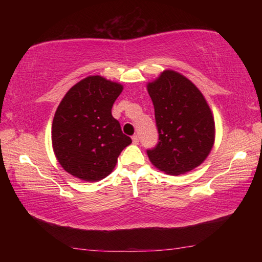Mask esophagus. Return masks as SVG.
<instances>
[{"instance_id":"esophagus-1","label":"esophagus","mask_w":262,"mask_h":262,"mask_svg":"<svg viewBox=\"0 0 262 262\" xmlns=\"http://www.w3.org/2000/svg\"><path fill=\"white\" fill-rule=\"evenodd\" d=\"M132 140H133V143H134V144H137V143H139V141H140L139 136H137V135H134V136H133V137H132Z\"/></svg>"}]
</instances>
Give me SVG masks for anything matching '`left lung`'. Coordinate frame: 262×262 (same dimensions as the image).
I'll use <instances>...</instances> for the list:
<instances>
[{"mask_svg":"<svg viewBox=\"0 0 262 262\" xmlns=\"http://www.w3.org/2000/svg\"><path fill=\"white\" fill-rule=\"evenodd\" d=\"M148 92L159 142L147 150L150 162L167 174H184L207 158L215 141V121L201 91L174 70H164Z\"/></svg>","mask_w":262,"mask_h":262,"instance_id":"1","label":"left lung"}]
</instances>
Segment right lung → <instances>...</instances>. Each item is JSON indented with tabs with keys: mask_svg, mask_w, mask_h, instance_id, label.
Segmentation results:
<instances>
[{
	"mask_svg": "<svg viewBox=\"0 0 262 262\" xmlns=\"http://www.w3.org/2000/svg\"><path fill=\"white\" fill-rule=\"evenodd\" d=\"M122 89L98 75L89 76L61 100L52 123V144L68 173L84 181L104 179L132 143L112 117V106Z\"/></svg>",
	"mask_w": 262,
	"mask_h": 262,
	"instance_id": "obj_1",
	"label": "right lung"
}]
</instances>
